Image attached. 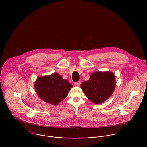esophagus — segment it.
Listing matches in <instances>:
<instances>
[{"label":"esophagus","mask_w":147,"mask_h":147,"mask_svg":"<svg viewBox=\"0 0 147 147\" xmlns=\"http://www.w3.org/2000/svg\"><path fill=\"white\" fill-rule=\"evenodd\" d=\"M80 84H81V82H80V81H79V82H75L74 85H75L76 86H80Z\"/></svg>","instance_id":"1"}]
</instances>
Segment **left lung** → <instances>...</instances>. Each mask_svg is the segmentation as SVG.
<instances>
[{
    "label": "left lung",
    "instance_id": "left-lung-1",
    "mask_svg": "<svg viewBox=\"0 0 147 147\" xmlns=\"http://www.w3.org/2000/svg\"><path fill=\"white\" fill-rule=\"evenodd\" d=\"M115 85V77L113 72L97 71L92 73L89 79L83 82L80 86L91 102L100 104L113 94Z\"/></svg>",
    "mask_w": 147,
    "mask_h": 147
}]
</instances>
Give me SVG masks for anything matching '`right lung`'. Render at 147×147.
I'll return each instance as SVG.
<instances>
[{
	"instance_id": "right-lung-1",
	"label": "right lung",
	"mask_w": 147,
	"mask_h": 147,
	"mask_svg": "<svg viewBox=\"0 0 147 147\" xmlns=\"http://www.w3.org/2000/svg\"><path fill=\"white\" fill-rule=\"evenodd\" d=\"M73 87L67 80L57 73L38 77L34 88L38 97L51 105H58L67 96Z\"/></svg>"
}]
</instances>
